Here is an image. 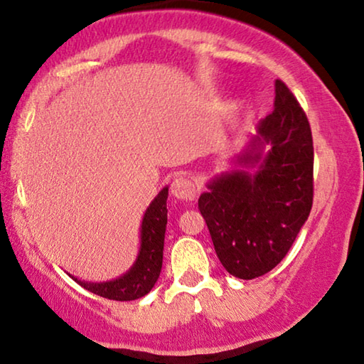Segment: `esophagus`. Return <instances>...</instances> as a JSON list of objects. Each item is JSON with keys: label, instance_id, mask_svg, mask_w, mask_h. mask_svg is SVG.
<instances>
[{"label": "esophagus", "instance_id": "1", "mask_svg": "<svg viewBox=\"0 0 364 364\" xmlns=\"http://www.w3.org/2000/svg\"><path fill=\"white\" fill-rule=\"evenodd\" d=\"M170 191L176 199H181V200H193L196 198L194 183L183 176H178L171 181Z\"/></svg>", "mask_w": 364, "mask_h": 364}]
</instances>
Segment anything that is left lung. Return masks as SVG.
Instances as JSON below:
<instances>
[{
	"mask_svg": "<svg viewBox=\"0 0 364 364\" xmlns=\"http://www.w3.org/2000/svg\"><path fill=\"white\" fill-rule=\"evenodd\" d=\"M228 164L207 183L199 210L227 272L251 280L287 256L313 207V136L282 80H275L274 112Z\"/></svg>",
	"mask_w": 364,
	"mask_h": 364,
	"instance_id": "8db88e82",
	"label": "left lung"
}]
</instances>
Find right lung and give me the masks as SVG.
<instances>
[{"label":"right lung","instance_id":"obj_1","mask_svg":"<svg viewBox=\"0 0 364 364\" xmlns=\"http://www.w3.org/2000/svg\"><path fill=\"white\" fill-rule=\"evenodd\" d=\"M166 198L168 186H165L149 204L141 223V246L134 264L123 275L107 282H87L68 274L85 290L114 301H132L152 290L159 280L161 261H164V241L166 230Z\"/></svg>","mask_w":364,"mask_h":364}]
</instances>
